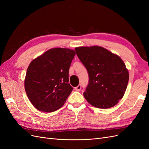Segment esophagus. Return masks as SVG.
I'll return each mask as SVG.
<instances>
[{"mask_svg": "<svg viewBox=\"0 0 149 149\" xmlns=\"http://www.w3.org/2000/svg\"><path fill=\"white\" fill-rule=\"evenodd\" d=\"M74 89H75L76 91H79L80 90H81V85L79 84V85H78V86L75 87V88H74Z\"/></svg>", "mask_w": 149, "mask_h": 149, "instance_id": "34e87169", "label": "esophagus"}]
</instances>
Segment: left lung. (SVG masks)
Here are the masks:
<instances>
[{"instance_id": "left-lung-1", "label": "left lung", "mask_w": 149, "mask_h": 149, "mask_svg": "<svg viewBox=\"0 0 149 149\" xmlns=\"http://www.w3.org/2000/svg\"><path fill=\"white\" fill-rule=\"evenodd\" d=\"M75 50L89 74V84L83 93L86 100L101 109L116 106L123 97L129 81L123 60L100 46L79 47Z\"/></svg>"}]
</instances>
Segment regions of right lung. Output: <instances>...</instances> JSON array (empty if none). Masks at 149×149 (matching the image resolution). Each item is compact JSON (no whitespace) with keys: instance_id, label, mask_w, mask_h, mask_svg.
Masks as SVG:
<instances>
[{"instance_id":"1","label":"right lung","mask_w":149,"mask_h":149,"mask_svg":"<svg viewBox=\"0 0 149 149\" xmlns=\"http://www.w3.org/2000/svg\"><path fill=\"white\" fill-rule=\"evenodd\" d=\"M76 52L54 48L31 61L24 81L26 95L40 111L51 112L64 104L73 91L68 83L69 69Z\"/></svg>"}]
</instances>
